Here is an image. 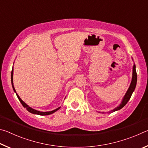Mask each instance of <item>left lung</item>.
Instances as JSON below:
<instances>
[{"label": "left lung", "instance_id": "obj_1", "mask_svg": "<svg viewBox=\"0 0 148 148\" xmlns=\"http://www.w3.org/2000/svg\"><path fill=\"white\" fill-rule=\"evenodd\" d=\"M136 82H137V74H136V66H135V65H134L133 72H132V82H131V85H130V87H129V88L128 89V91H127V92H126V94H125L124 98H123V101L121 102V104L119 105V106L117 107L116 108H115L113 110H112V111L110 112H114L115 111H116V110L121 109L123 107H124L125 105H126V104L129 101V99H131L132 92H133L135 87H136Z\"/></svg>", "mask_w": 148, "mask_h": 148}]
</instances>
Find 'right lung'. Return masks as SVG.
Listing matches in <instances>:
<instances>
[{
	"mask_svg": "<svg viewBox=\"0 0 148 148\" xmlns=\"http://www.w3.org/2000/svg\"><path fill=\"white\" fill-rule=\"evenodd\" d=\"M11 81H12V87H13L14 91L16 92V90H15V88H14V84H13V69H12V73H11ZM16 95H17V98H18V99L19 100L20 102H21V104L23 105V106L24 108H26V109H27V111H29V112H31V113L34 114H38V115H40V116H47V115H50V114L54 113V112H56L57 110H58L59 109H60V108H61V107H59V108H57V109L54 110H53V111H51V112H39V111H37V110H34V109L31 108V107H29L28 105L26 104L23 101H22V100L21 99V98H20V97H19V95H17V93H16Z\"/></svg>",
	"mask_w": 148,
	"mask_h": 148,
	"instance_id": "obj_1",
	"label": "right lung"
}]
</instances>
